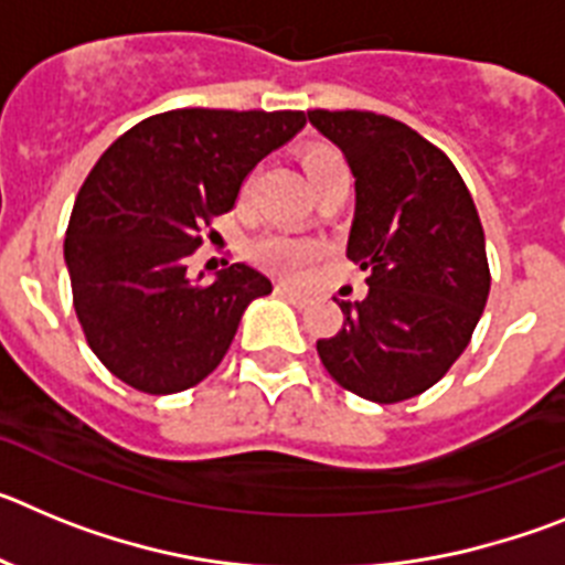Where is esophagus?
Returning <instances> with one entry per match:
<instances>
[{"mask_svg":"<svg viewBox=\"0 0 565 565\" xmlns=\"http://www.w3.org/2000/svg\"><path fill=\"white\" fill-rule=\"evenodd\" d=\"M279 294H282L288 302H294V306H306L308 302V294L299 291V288H294V286H279Z\"/></svg>","mask_w":565,"mask_h":565,"instance_id":"obj_1","label":"esophagus"}]
</instances>
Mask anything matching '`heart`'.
I'll use <instances>...</instances> for the list:
<instances>
[{"mask_svg": "<svg viewBox=\"0 0 565 565\" xmlns=\"http://www.w3.org/2000/svg\"><path fill=\"white\" fill-rule=\"evenodd\" d=\"M299 167H302L306 181L311 183V189L317 194L331 186V183L351 178L348 174V163L342 161V154L337 149L326 147V143H311V147L302 149L299 152ZM243 194H246V189H243ZM248 254H252L254 263H259L268 271L297 277V274H302L313 263L317 246L308 243V239L286 237V234H263V237L254 239Z\"/></svg>", "mask_w": 565, "mask_h": 565, "instance_id": "1", "label": "heart"}]
</instances>
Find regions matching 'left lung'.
Segmentation results:
<instances>
[{"instance_id": "obj_1", "label": "left lung", "mask_w": 565, "mask_h": 565, "mask_svg": "<svg viewBox=\"0 0 565 565\" xmlns=\"http://www.w3.org/2000/svg\"><path fill=\"white\" fill-rule=\"evenodd\" d=\"M308 121L356 178L348 257L367 271V297L337 299L342 331L319 339V359L356 396L404 402L450 371L487 306L476 203L450 158L407 124L362 109H311Z\"/></svg>"}]
</instances>
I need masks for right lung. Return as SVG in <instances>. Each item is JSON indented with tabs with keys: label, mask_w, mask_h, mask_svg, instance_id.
I'll list each match as a JSON object with an SVG mask.
<instances>
[{
	"label": "right lung",
	"mask_w": 565,
	"mask_h": 565,
	"mask_svg": "<svg viewBox=\"0 0 565 565\" xmlns=\"http://www.w3.org/2000/svg\"><path fill=\"white\" fill-rule=\"evenodd\" d=\"M302 127L299 109H169L98 158L70 214L64 263L84 337L113 376L169 396L223 362L271 279L246 263L189 277L186 259L246 174Z\"/></svg>",
	"instance_id": "right-lung-1"
}]
</instances>
